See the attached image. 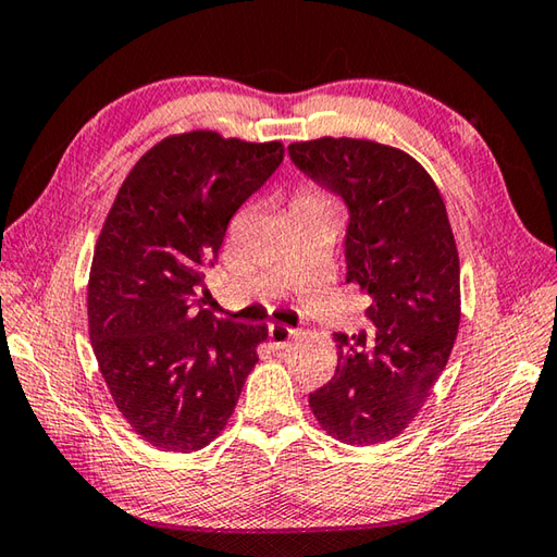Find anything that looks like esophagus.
<instances>
[{"label": "esophagus", "instance_id": "34e87169", "mask_svg": "<svg viewBox=\"0 0 557 557\" xmlns=\"http://www.w3.org/2000/svg\"><path fill=\"white\" fill-rule=\"evenodd\" d=\"M295 336H297L295 329H289L285 324H270L268 326V338L275 348H285Z\"/></svg>", "mask_w": 557, "mask_h": 557}]
</instances>
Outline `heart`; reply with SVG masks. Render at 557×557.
<instances>
[{
  "mask_svg": "<svg viewBox=\"0 0 557 557\" xmlns=\"http://www.w3.org/2000/svg\"><path fill=\"white\" fill-rule=\"evenodd\" d=\"M299 199H317V196H307V194H305V196H299Z\"/></svg>",
  "mask_w": 557,
  "mask_h": 557,
  "instance_id": "heart-1",
  "label": "heart"
}]
</instances>
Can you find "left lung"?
<instances>
[{
  "mask_svg": "<svg viewBox=\"0 0 557 557\" xmlns=\"http://www.w3.org/2000/svg\"><path fill=\"white\" fill-rule=\"evenodd\" d=\"M287 152L344 201L346 282L371 297L369 332L336 334V373L309 393V408L344 445H379L410 425L457 338L459 258L445 201L400 149L322 137Z\"/></svg>",
  "mask_w": 557,
  "mask_h": 557,
  "instance_id": "1",
  "label": "left lung"
}]
</instances>
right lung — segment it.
<instances>
[{"label":"right lung","instance_id":"obj_1","mask_svg":"<svg viewBox=\"0 0 557 557\" xmlns=\"http://www.w3.org/2000/svg\"><path fill=\"white\" fill-rule=\"evenodd\" d=\"M285 159L280 143L215 132L166 137L132 166L112 203L88 282L90 342L129 428L164 451L219 437L268 326L203 309L235 211Z\"/></svg>","mask_w":557,"mask_h":557}]
</instances>
